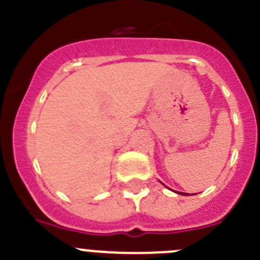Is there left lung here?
<instances>
[{"label": "left lung", "instance_id": "left-lung-1", "mask_svg": "<svg viewBox=\"0 0 260 260\" xmlns=\"http://www.w3.org/2000/svg\"><path fill=\"white\" fill-rule=\"evenodd\" d=\"M184 195H189V194H186V192H184Z\"/></svg>", "mask_w": 260, "mask_h": 260}]
</instances>
